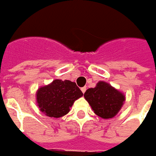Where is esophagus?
<instances>
[{
  "label": "esophagus",
  "instance_id": "obj_1",
  "mask_svg": "<svg viewBox=\"0 0 156 156\" xmlns=\"http://www.w3.org/2000/svg\"><path fill=\"white\" fill-rule=\"evenodd\" d=\"M81 90H82V92L84 94V93H85V91H86V88H85V87H83V88L81 89Z\"/></svg>",
  "mask_w": 156,
  "mask_h": 156
}]
</instances>
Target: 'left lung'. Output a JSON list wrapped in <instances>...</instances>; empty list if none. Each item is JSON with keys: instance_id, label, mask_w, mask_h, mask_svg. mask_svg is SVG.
<instances>
[{"instance_id": "left-lung-1", "label": "left lung", "mask_w": 156, "mask_h": 156, "mask_svg": "<svg viewBox=\"0 0 156 156\" xmlns=\"http://www.w3.org/2000/svg\"><path fill=\"white\" fill-rule=\"evenodd\" d=\"M84 98L97 116L104 119L116 116L125 101L123 94L105 82H99L95 88L87 89Z\"/></svg>"}]
</instances>
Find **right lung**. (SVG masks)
<instances>
[{
    "instance_id": "add662e5",
    "label": "right lung",
    "mask_w": 156,
    "mask_h": 156,
    "mask_svg": "<svg viewBox=\"0 0 156 156\" xmlns=\"http://www.w3.org/2000/svg\"><path fill=\"white\" fill-rule=\"evenodd\" d=\"M76 83L55 79L37 91V103L40 111L50 117L58 118L67 114L73 102L83 96Z\"/></svg>"
}]
</instances>
